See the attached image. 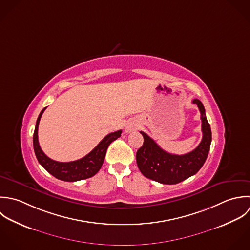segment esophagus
<instances>
[{
  "mask_svg": "<svg viewBox=\"0 0 250 250\" xmlns=\"http://www.w3.org/2000/svg\"><path fill=\"white\" fill-rule=\"evenodd\" d=\"M139 129V124L136 121H130L125 126V132L126 133H132L133 131H136Z\"/></svg>",
  "mask_w": 250,
  "mask_h": 250,
  "instance_id": "34e87169",
  "label": "esophagus"
}]
</instances>
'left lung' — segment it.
<instances>
[{
  "instance_id": "obj_1",
  "label": "left lung",
  "mask_w": 250,
  "mask_h": 250,
  "mask_svg": "<svg viewBox=\"0 0 250 250\" xmlns=\"http://www.w3.org/2000/svg\"><path fill=\"white\" fill-rule=\"evenodd\" d=\"M201 112L203 139L191 152L183 155L163 150L149 136L141 131L144 145L137 151L136 159L141 172L147 178L163 184H176L194 175L205 164L211 143V130L205 107L198 99L193 100Z\"/></svg>"
}]
</instances>
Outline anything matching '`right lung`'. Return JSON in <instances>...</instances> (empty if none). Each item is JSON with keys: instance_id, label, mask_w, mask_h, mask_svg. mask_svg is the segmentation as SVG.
<instances>
[{"instance_id": "add662e5", "label": "right lung", "mask_w": 250, "mask_h": 250, "mask_svg": "<svg viewBox=\"0 0 250 250\" xmlns=\"http://www.w3.org/2000/svg\"><path fill=\"white\" fill-rule=\"evenodd\" d=\"M45 108L46 107H44L41 111L37 119L35 132L33 136L34 150L39 163L54 177L64 181H78V180L86 179L95 175L100 170L101 167L104 163L108 146L121 136L122 131L119 130L106 135L90 153H88L86 156H84L83 158L80 160L73 161V162L54 161L43 153V151L40 146L39 139H38L39 123Z\"/></svg>"}]
</instances>
